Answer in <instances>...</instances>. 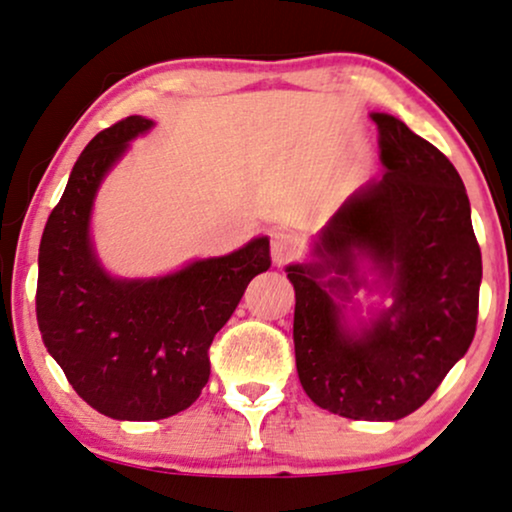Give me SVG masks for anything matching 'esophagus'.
Instances as JSON below:
<instances>
[{
  "instance_id": "1",
  "label": "esophagus",
  "mask_w": 512,
  "mask_h": 512,
  "mask_svg": "<svg viewBox=\"0 0 512 512\" xmlns=\"http://www.w3.org/2000/svg\"><path fill=\"white\" fill-rule=\"evenodd\" d=\"M297 252H300V241H297V236L274 234V238H271V262H274L276 267H283L288 260H293Z\"/></svg>"
}]
</instances>
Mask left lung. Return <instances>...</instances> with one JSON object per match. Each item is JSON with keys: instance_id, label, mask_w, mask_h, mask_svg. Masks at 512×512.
I'll list each match as a JSON object with an SVG mask.
<instances>
[{"instance_id": "1", "label": "left lung", "mask_w": 512, "mask_h": 512, "mask_svg": "<svg viewBox=\"0 0 512 512\" xmlns=\"http://www.w3.org/2000/svg\"><path fill=\"white\" fill-rule=\"evenodd\" d=\"M371 120L385 172L340 205L286 274L307 397L352 420H399L468 352L482 255L449 158L390 113Z\"/></svg>"}]
</instances>
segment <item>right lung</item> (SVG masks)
Wrapping results in <instances>:
<instances>
[{"mask_svg": "<svg viewBox=\"0 0 512 512\" xmlns=\"http://www.w3.org/2000/svg\"><path fill=\"white\" fill-rule=\"evenodd\" d=\"M155 122L129 115L89 141L44 226L37 323L73 390L115 420L189 409L210 378L208 349L248 288L271 267L269 236L160 276H115L92 236L103 179Z\"/></svg>", "mask_w": 512, "mask_h": 512, "instance_id": "obj_1", "label": "right lung"}]
</instances>
